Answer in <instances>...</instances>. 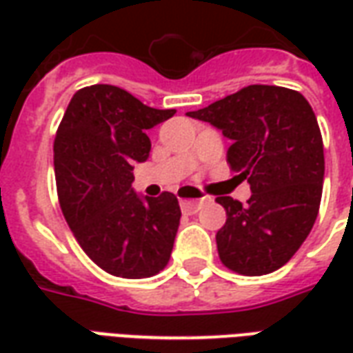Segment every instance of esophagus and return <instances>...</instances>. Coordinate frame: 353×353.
I'll return each instance as SVG.
<instances>
[{"label":"esophagus","instance_id":"obj_1","mask_svg":"<svg viewBox=\"0 0 353 353\" xmlns=\"http://www.w3.org/2000/svg\"><path fill=\"white\" fill-rule=\"evenodd\" d=\"M187 191H192L191 187H185ZM212 199L210 196H200V199H183L181 200V210H183L185 214H196L199 210H202V206H206L210 204Z\"/></svg>","mask_w":353,"mask_h":353}]
</instances>
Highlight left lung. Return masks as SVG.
Segmentation results:
<instances>
[{
  "label": "left lung",
  "mask_w": 353,
  "mask_h": 353,
  "mask_svg": "<svg viewBox=\"0 0 353 353\" xmlns=\"http://www.w3.org/2000/svg\"><path fill=\"white\" fill-rule=\"evenodd\" d=\"M187 115L232 139L227 162L252 189L245 206L215 199L227 212L215 234L219 259L242 276L278 270L310 234L321 202L325 159L312 105L291 88L250 85Z\"/></svg>",
  "instance_id": "8db88e82"
}]
</instances>
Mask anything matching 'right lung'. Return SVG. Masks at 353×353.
<instances>
[{"instance_id": "obj_1", "label": "right lung", "mask_w": 353, "mask_h": 353, "mask_svg": "<svg viewBox=\"0 0 353 353\" xmlns=\"http://www.w3.org/2000/svg\"><path fill=\"white\" fill-rule=\"evenodd\" d=\"M113 85L73 94L54 138L58 202L83 252L108 274L149 278L168 265L181 210L176 194L139 199L132 164L151 151L147 130L174 117Z\"/></svg>"}]
</instances>
